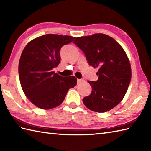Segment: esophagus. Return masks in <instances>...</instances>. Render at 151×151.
<instances>
[{
  "label": "esophagus",
  "instance_id": "1",
  "mask_svg": "<svg viewBox=\"0 0 151 151\" xmlns=\"http://www.w3.org/2000/svg\"><path fill=\"white\" fill-rule=\"evenodd\" d=\"M84 82V80H83V79H78L77 80V84H81V83Z\"/></svg>",
  "mask_w": 151,
  "mask_h": 151
}]
</instances>
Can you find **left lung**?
Returning a JSON list of instances; mask_svg holds the SVG:
<instances>
[{
  "label": "left lung",
  "instance_id": "left-lung-1",
  "mask_svg": "<svg viewBox=\"0 0 151 151\" xmlns=\"http://www.w3.org/2000/svg\"><path fill=\"white\" fill-rule=\"evenodd\" d=\"M73 43L84 52L89 65L98 68V80L88 81L91 94L82 99L96 112L111 110L123 100L131 81V67L124 49L114 38L104 34L78 37Z\"/></svg>",
  "mask_w": 151,
  "mask_h": 151
}]
</instances>
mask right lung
I'll return each instance as SVG.
<instances>
[{"mask_svg":"<svg viewBox=\"0 0 151 151\" xmlns=\"http://www.w3.org/2000/svg\"><path fill=\"white\" fill-rule=\"evenodd\" d=\"M75 37L46 34L35 38L22 50L19 63V76L24 93L37 107L49 110L58 106L77 79L64 77L52 71L60 62V50Z\"/></svg>","mask_w":151,"mask_h":151,"instance_id":"add662e5","label":"right lung"}]
</instances>
